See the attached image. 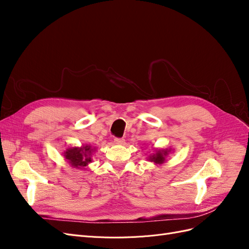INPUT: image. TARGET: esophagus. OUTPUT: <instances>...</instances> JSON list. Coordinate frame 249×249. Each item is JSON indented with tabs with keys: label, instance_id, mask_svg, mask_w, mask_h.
Instances as JSON below:
<instances>
[{
	"label": "esophagus",
	"instance_id": "obj_1",
	"mask_svg": "<svg viewBox=\"0 0 249 249\" xmlns=\"http://www.w3.org/2000/svg\"><path fill=\"white\" fill-rule=\"evenodd\" d=\"M114 143H115V144H124V138H115Z\"/></svg>",
	"mask_w": 249,
	"mask_h": 249
}]
</instances>
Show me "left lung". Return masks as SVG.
Masks as SVG:
<instances>
[{
  "mask_svg": "<svg viewBox=\"0 0 249 249\" xmlns=\"http://www.w3.org/2000/svg\"><path fill=\"white\" fill-rule=\"evenodd\" d=\"M170 152V149H157L155 154L150 155L147 160L150 161V162H154L156 165H160V164H163L164 162H166V160H165V158H166L168 156Z\"/></svg>",
  "mask_w": 249,
  "mask_h": 249,
  "instance_id": "obj_1",
  "label": "left lung"
}]
</instances>
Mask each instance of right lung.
<instances>
[{
  "mask_svg": "<svg viewBox=\"0 0 249 249\" xmlns=\"http://www.w3.org/2000/svg\"><path fill=\"white\" fill-rule=\"evenodd\" d=\"M93 148L90 145H83L81 147H70L64 152L65 160L71 167L77 169H85L89 163H91V155Z\"/></svg>",
  "mask_w": 249,
  "mask_h": 249,
  "instance_id": "1",
  "label": "right lung"
}]
</instances>
